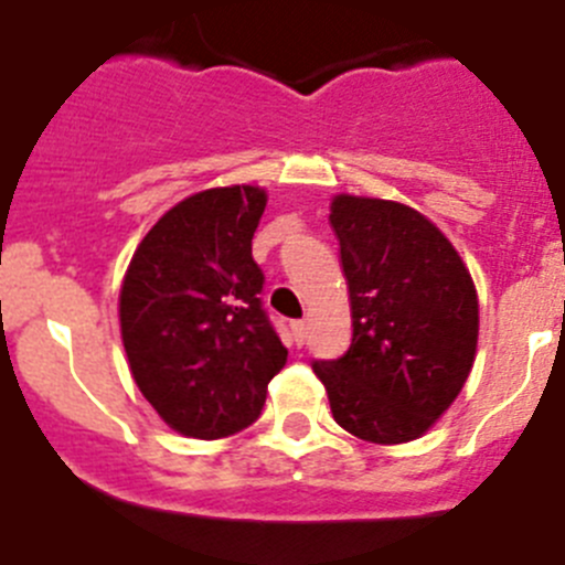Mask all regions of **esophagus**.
<instances>
[{
	"instance_id": "34e87169",
	"label": "esophagus",
	"mask_w": 565,
	"mask_h": 565,
	"mask_svg": "<svg viewBox=\"0 0 565 565\" xmlns=\"http://www.w3.org/2000/svg\"><path fill=\"white\" fill-rule=\"evenodd\" d=\"M292 340L303 345V340H307V320H292Z\"/></svg>"
}]
</instances>
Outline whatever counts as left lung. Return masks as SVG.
Listing matches in <instances>:
<instances>
[{
  "label": "left lung",
  "instance_id": "obj_1",
  "mask_svg": "<svg viewBox=\"0 0 565 565\" xmlns=\"http://www.w3.org/2000/svg\"><path fill=\"white\" fill-rule=\"evenodd\" d=\"M329 222L352 303V345L315 360L340 428L374 445L416 439L476 360L479 298L445 233L399 202L340 194Z\"/></svg>",
  "mask_w": 565,
  "mask_h": 565
}]
</instances>
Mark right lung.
Wrapping results in <instances>:
<instances>
[{"label": "right lung", "mask_w": 565, "mask_h": 565, "mask_svg": "<svg viewBox=\"0 0 565 565\" xmlns=\"http://www.w3.org/2000/svg\"><path fill=\"white\" fill-rule=\"evenodd\" d=\"M267 194L207 188L140 242L120 287L131 377L171 428L222 439L258 419L287 349L262 307L253 233Z\"/></svg>", "instance_id": "1"}]
</instances>
